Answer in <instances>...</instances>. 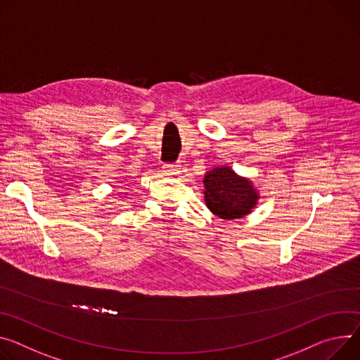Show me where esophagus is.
<instances>
[{
	"instance_id": "obj_1",
	"label": "esophagus",
	"mask_w": 360,
	"mask_h": 360,
	"mask_svg": "<svg viewBox=\"0 0 360 360\" xmlns=\"http://www.w3.org/2000/svg\"><path fill=\"white\" fill-rule=\"evenodd\" d=\"M181 169V162H172V163H165L163 165V172L168 175H176Z\"/></svg>"
}]
</instances>
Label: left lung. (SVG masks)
Instances as JSON below:
<instances>
[{
    "label": "left lung",
    "mask_w": 360,
    "mask_h": 360,
    "mask_svg": "<svg viewBox=\"0 0 360 360\" xmlns=\"http://www.w3.org/2000/svg\"><path fill=\"white\" fill-rule=\"evenodd\" d=\"M204 185L207 207L222 219L241 218L251 211L258 198L251 182L228 167L210 171Z\"/></svg>",
    "instance_id": "1"
}]
</instances>
